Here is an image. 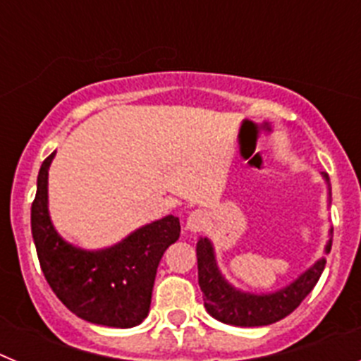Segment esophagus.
<instances>
[{
	"label": "esophagus",
	"instance_id": "obj_1",
	"mask_svg": "<svg viewBox=\"0 0 361 361\" xmlns=\"http://www.w3.org/2000/svg\"><path fill=\"white\" fill-rule=\"evenodd\" d=\"M206 222H208V219H206V213L200 212V209H195V212H191L190 216H188L186 229L191 233L202 231V229L206 228Z\"/></svg>",
	"mask_w": 361,
	"mask_h": 361
}]
</instances>
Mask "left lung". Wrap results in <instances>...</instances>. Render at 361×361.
Returning a JSON list of instances; mask_svg holds the SVG:
<instances>
[{
    "label": "left lung",
    "instance_id": "left-lung-1",
    "mask_svg": "<svg viewBox=\"0 0 361 361\" xmlns=\"http://www.w3.org/2000/svg\"><path fill=\"white\" fill-rule=\"evenodd\" d=\"M327 195L331 204L329 175L322 171ZM333 228L329 229V240L325 244V253L331 251L333 244ZM197 266H199V286L204 295V307L215 320L237 327H260L282 320L291 314L302 300L312 291L320 280L325 267V258L312 264L298 279L288 283L286 288L273 293H250L237 289L224 279L216 264L215 247L208 237H200L197 242Z\"/></svg>",
    "mask_w": 361,
    "mask_h": 361
}]
</instances>
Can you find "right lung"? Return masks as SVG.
Here are the masks:
<instances>
[{
	"label": "right lung",
	"mask_w": 361,
	"mask_h": 361,
	"mask_svg": "<svg viewBox=\"0 0 361 361\" xmlns=\"http://www.w3.org/2000/svg\"><path fill=\"white\" fill-rule=\"evenodd\" d=\"M56 152L44 159L32 202V238L43 275L63 304L90 324L130 329L149 312L157 267L178 240V216L166 215L137 228L103 250H82L54 228L49 213V170Z\"/></svg>",
	"instance_id": "1"
}]
</instances>
